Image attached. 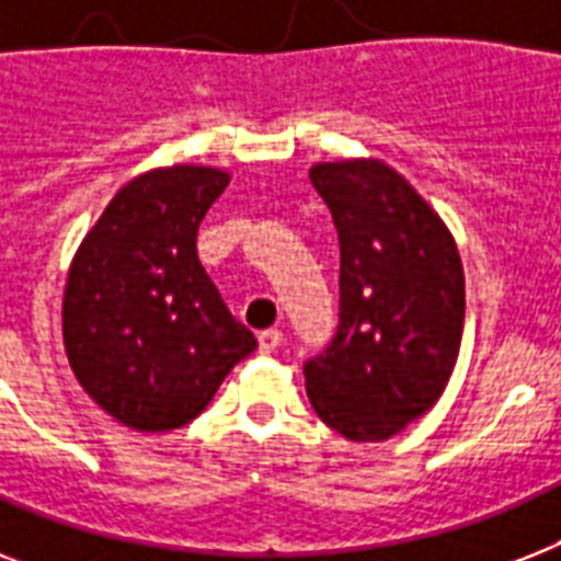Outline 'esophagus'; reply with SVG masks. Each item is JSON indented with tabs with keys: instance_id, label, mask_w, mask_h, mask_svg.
I'll return each mask as SVG.
<instances>
[{
	"instance_id": "1",
	"label": "esophagus",
	"mask_w": 561,
	"mask_h": 561,
	"mask_svg": "<svg viewBox=\"0 0 561 561\" xmlns=\"http://www.w3.org/2000/svg\"><path fill=\"white\" fill-rule=\"evenodd\" d=\"M279 343H282L279 329H264V332H259V352H264V355L276 350Z\"/></svg>"
}]
</instances>
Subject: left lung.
<instances>
[{
	"label": "left lung",
	"mask_w": 561,
	"mask_h": 561,
	"mask_svg": "<svg viewBox=\"0 0 561 561\" xmlns=\"http://www.w3.org/2000/svg\"><path fill=\"white\" fill-rule=\"evenodd\" d=\"M341 241V323L306 364L317 416L383 443L434 408L460 355L466 276L451 229L381 160L317 162Z\"/></svg>",
	"instance_id": "obj_1"
}]
</instances>
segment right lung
Here are the masks:
<instances>
[{
    "label": "right lung",
    "instance_id": "1",
    "mask_svg": "<svg viewBox=\"0 0 561 561\" xmlns=\"http://www.w3.org/2000/svg\"><path fill=\"white\" fill-rule=\"evenodd\" d=\"M227 186V171L209 165L145 171L118 188L69 264V367L101 410L142 434L192 422L255 350L197 259V227Z\"/></svg>",
    "mask_w": 561,
    "mask_h": 561
}]
</instances>
